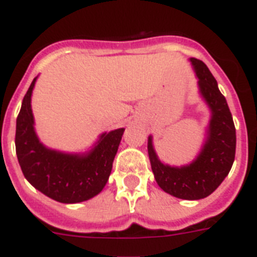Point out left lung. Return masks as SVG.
<instances>
[{
  "mask_svg": "<svg viewBox=\"0 0 257 257\" xmlns=\"http://www.w3.org/2000/svg\"><path fill=\"white\" fill-rule=\"evenodd\" d=\"M200 92L211 109L209 137L198 158L186 167H169L160 163L148 137V155L155 180L164 192L182 200H201L210 196L228 175L235 159L236 133L234 120L217 80L203 61L192 57Z\"/></svg>",
  "mask_w": 257,
  "mask_h": 257,
  "instance_id": "8db88e82",
  "label": "left lung"
}]
</instances>
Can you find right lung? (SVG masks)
Here are the masks:
<instances>
[{
    "instance_id": "add662e5",
    "label": "right lung",
    "mask_w": 257,
    "mask_h": 257,
    "mask_svg": "<svg viewBox=\"0 0 257 257\" xmlns=\"http://www.w3.org/2000/svg\"><path fill=\"white\" fill-rule=\"evenodd\" d=\"M34 78L17 116L16 151L27 181L39 192L61 203H77L97 196L109 180L124 128L102 134L86 155H68L48 150L34 131L31 93Z\"/></svg>"
}]
</instances>
